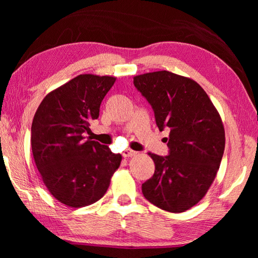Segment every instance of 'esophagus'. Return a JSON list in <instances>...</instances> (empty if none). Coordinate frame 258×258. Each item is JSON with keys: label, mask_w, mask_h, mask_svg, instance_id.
Returning a JSON list of instances; mask_svg holds the SVG:
<instances>
[{"label": "esophagus", "mask_w": 258, "mask_h": 258, "mask_svg": "<svg viewBox=\"0 0 258 258\" xmlns=\"http://www.w3.org/2000/svg\"><path fill=\"white\" fill-rule=\"evenodd\" d=\"M122 155H123L124 157H132V156L138 155V152H135V151L131 150V149H127V150H125V151L123 152Z\"/></svg>", "instance_id": "1"}]
</instances>
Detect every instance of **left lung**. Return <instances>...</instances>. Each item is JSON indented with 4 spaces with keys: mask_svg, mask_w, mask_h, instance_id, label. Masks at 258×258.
<instances>
[{
    "mask_svg": "<svg viewBox=\"0 0 258 258\" xmlns=\"http://www.w3.org/2000/svg\"><path fill=\"white\" fill-rule=\"evenodd\" d=\"M134 85L154 109L157 127L169 130V155L149 153L155 172L142 191L161 210L187 211L206 195L220 168L225 149L221 115L186 76L158 71L134 76Z\"/></svg>",
    "mask_w": 258,
    "mask_h": 258,
    "instance_id": "8db88e82",
    "label": "left lung"
}]
</instances>
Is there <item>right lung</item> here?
Returning a JSON list of instances; mask_svg holds the SVG:
<instances>
[{
  "label": "right lung",
  "instance_id": "1",
  "mask_svg": "<svg viewBox=\"0 0 258 258\" xmlns=\"http://www.w3.org/2000/svg\"><path fill=\"white\" fill-rule=\"evenodd\" d=\"M116 78L81 74L43 98L32 122L31 145L43 183L69 207H84L106 193L122 155L85 140Z\"/></svg>",
  "mask_w": 258,
  "mask_h": 258
}]
</instances>
